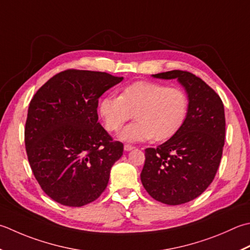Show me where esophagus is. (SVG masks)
<instances>
[{
  "label": "esophagus",
  "instance_id": "esophagus-1",
  "mask_svg": "<svg viewBox=\"0 0 250 250\" xmlns=\"http://www.w3.org/2000/svg\"><path fill=\"white\" fill-rule=\"evenodd\" d=\"M124 147H125V150L129 151V150H131V149H133L134 146H132V145H130V144H125Z\"/></svg>",
  "mask_w": 250,
  "mask_h": 250
}]
</instances>
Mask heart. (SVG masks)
I'll return each instance as SVG.
<instances>
[{
	"mask_svg": "<svg viewBox=\"0 0 250 250\" xmlns=\"http://www.w3.org/2000/svg\"><path fill=\"white\" fill-rule=\"evenodd\" d=\"M100 112L107 130L112 132L120 130L135 112L136 121L120 133L122 141H165L177 133L187 119L188 97L179 86L136 81L126 85L120 95L105 96Z\"/></svg>",
	"mask_w": 250,
	"mask_h": 250,
	"instance_id": "b5f03b06",
	"label": "heart"
}]
</instances>
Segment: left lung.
<instances>
[{
  "label": "left lung",
  "mask_w": 250,
  "mask_h": 250,
  "mask_svg": "<svg viewBox=\"0 0 250 250\" xmlns=\"http://www.w3.org/2000/svg\"><path fill=\"white\" fill-rule=\"evenodd\" d=\"M153 77L178 79L188 96L184 124L164 144L145 149L141 172L142 184L151 197L175 206L198 197L216 177L226 138L224 107L217 93L188 71Z\"/></svg>",
  "instance_id": "1"
}]
</instances>
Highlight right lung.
<instances>
[{
    "label": "right lung",
    "mask_w": 250,
    "mask_h": 250,
    "mask_svg": "<svg viewBox=\"0 0 250 250\" xmlns=\"http://www.w3.org/2000/svg\"><path fill=\"white\" fill-rule=\"evenodd\" d=\"M124 77L90 70L57 73L29 104L24 145L34 178L58 204L81 207L104 192L124 144L99 122V99Z\"/></svg>",
    "instance_id": "1"
}]
</instances>
